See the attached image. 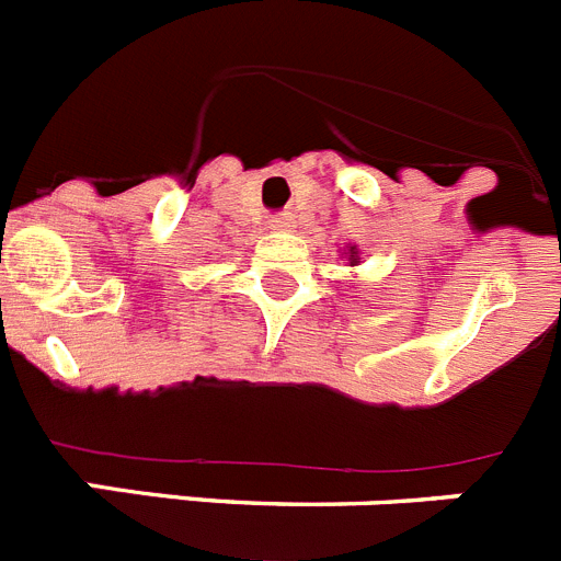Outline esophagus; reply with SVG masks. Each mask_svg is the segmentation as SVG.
Here are the masks:
<instances>
[{
	"mask_svg": "<svg viewBox=\"0 0 561 561\" xmlns=\"http://www.w3.org/2000/svg\"><path fill=\"white\" fill-rule=\"evenodd\" d=\"M271 229H274V231H290L293 229V218H290V215H276V218H271Z\"/></svg>",
	"mask_w": 561,
	"mask_h": 561,
	"instance_id": "obj_1",
	"label": "esophagus"
}]
</instances>
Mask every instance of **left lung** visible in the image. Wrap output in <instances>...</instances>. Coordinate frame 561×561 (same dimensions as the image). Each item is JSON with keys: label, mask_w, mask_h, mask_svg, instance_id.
I'll return each mask as SVG.
<instances>
[{"label": "left lung", "mask_w": 561, "mask_h": 561, "mask_svg": "<svg viewBox=\"0 0 561 561\" xmlns=\"http://www.w3.org/2000/svg\"><path fill=\"white\" fill-rule=\"evenodd\" d=\"M343 254H346V260H350L352 268H355L357 262H360V251H357V245H346V251H343Z\"/></svg>", "instance_id": "1"}]
</instances>
